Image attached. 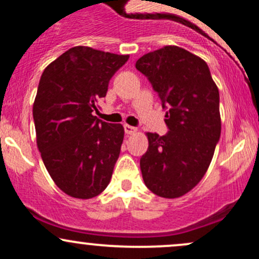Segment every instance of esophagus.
Wrapping results in <instances>:
<instances>
[{
    "mask_svg": "<svg viewBox=\"0 0 259 259\" xmlns=\"http://www.w3.org/2000/svg\"><path fill=\"white\" fill-rule=\"evenodd\" d=\"M124 130H125V134H127V135H134V134L138 133V129L135 126L127 125V124L124 125Z\"/></svg>",
    "mask_w": 259,
    "mask_h": 259,
    "instance_id": "esophagus-1",
    "label": "esophagus"
}]
</instances>
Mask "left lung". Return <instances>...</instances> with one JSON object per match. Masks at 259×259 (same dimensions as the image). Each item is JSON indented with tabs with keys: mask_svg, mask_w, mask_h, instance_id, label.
<instances>
[{
	"mask_svg": "<svg viewBox=\"0 0 259 259\" xmlns=\"http://www.w3.org/2000/svg\"><path fill=\"white\" fill-rule=\"evenodd\" d=\"M135 67L168 108L169 132L146 133L148 148L140 159L145 185L159 197H181L206 174L221 138L218 88L206 62L178 46L146 53Z\"/></svg>",
	"mask_w": 259,
	"mask_h": 259,
	"instance_id": "left-lung-1",
	"label": "left lung"
}]
</instances>
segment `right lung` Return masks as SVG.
I'll return each mask as SVG.
<instances>
[{"instance_id":"1","label":"right lung","mask_w":259,"mask_h":259,"mask_svg":"<svg viewBox=\"0 0 259 259\" xmlns=\"http://www.w3.org/2000/svg\"><path fill=\"white\" fill-rule=\"evenodd\" d=\"M129 55L75 46L45 68L32 106L36 144L52 180L64 194L88 200L112 178L124 139L121 124L94 112Z\"/></svg>"}]
</instances>
